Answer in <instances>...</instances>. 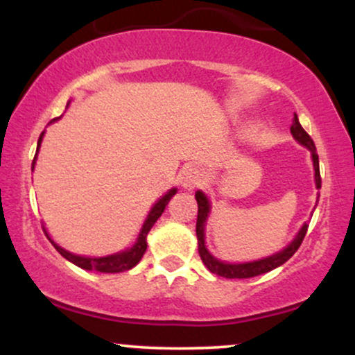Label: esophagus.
<instances>
[{
    "mask_svg": "<svg viewBox=\"0 0 355 355\" xmlns=\"http://www.w3.org/2000/svg\"><path fill=\"white\" fill-rule=\"evenodd\" d=\"M203 182H205V175H203L202 170L189 168L183 172L182 183L185 189H195V187H200Z\"/></svg>",
    "mask_w": 355,
    "mask_h": 355,
    "instance_id": "1",
    "label": "esophagus"
}]
</instances>
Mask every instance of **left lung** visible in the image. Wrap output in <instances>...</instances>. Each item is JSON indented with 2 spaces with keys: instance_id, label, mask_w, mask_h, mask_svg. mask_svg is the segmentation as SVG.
<instances>
[{
  "instance_id": "obj_1",
  "label": "left lung",
  "mask_w": 355,
  "mask_h": 355,
  "mask_svg": "<svg viewBox=\"0 0 355 355\" xmlns=\"http://www.w3.org/2000/svg\"><path fill=\"white\" fill-rule=\"evenodd\" d=\"M291 133L294 135V138L299 141V144L307 146V148L312 152L313 168H315V183H317V189H320L322 180H320V170H319V155H317L313 140L311 138V135H309V133L302 128V125L299 123V118H297V115L294 116V125L291 126ZM195 198H197V203H198V215H197L198 254H200L202 262L205 263V267L209 268L211 274L225 277V279H250V277L262 275L266 274V272L274 270V268L282 266V263L287 262V260L295 254L297 248H299L300 243H302L305 234H307L309 225H304L291 245L284 248V250L279 252V254L267 257V259L257 260V262H248V263H223L220 262V260L214 259L205 247V234H203V230H205V220L210 210L209 200H207V197L202 193V191H197V193H195Z\"/></svg>"
}]
</instances>
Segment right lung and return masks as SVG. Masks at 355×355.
I'll use <instances>...</instances> for the list:
<instances>
[{
	"mask_svg": "<svg viewBox=\"0 0 355 355\" xmlns=\"http://www.w3.org/2000/svg\"><path fill=\"white\" fill-rule=\"evenodd\" d=\"M42 138H43V133L38 138V148H40V144H42ZM36 152H38V150H36ZM35 160H36V157L33 158V164H31V166H35ZM175 193H177V190L172 189L168 191V193L165 195V197H162L160 200H158V203H155L152 211L148 214V218L145 220L144 229H141L140 235H138L137 243L132 248H130V250L121 252V254L110 255V257H100V259H89V257L73 255V254H70V252L63 250V248L56 245V243L53 242L51 239H50V242L53 243V247H55L56 250H58L60 254L64 257V259L70 260V262L75 263V266L85 268V270L105 272V274H116V272L130 270V268L135 267L137 263L141 260V257H144L145 250H146V235H148V232L152 230L155 222L160 218V215L164 214L165 207L168 205L170 198H172Z\"/></svg>",
	"mask_w": 355,
	"mask_h": 355,
	"instance_id": "add662e5",
	"label": "right lung"
}]
</instances>
